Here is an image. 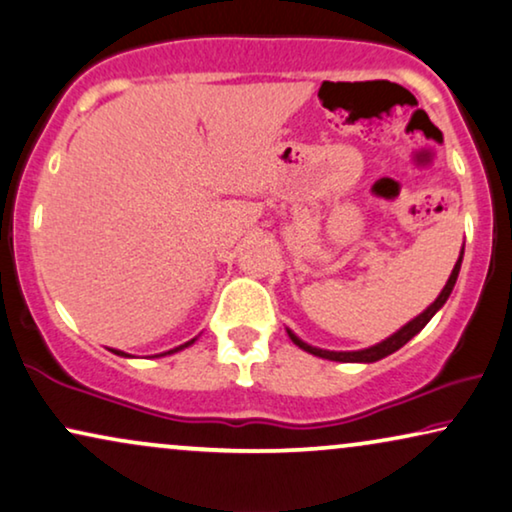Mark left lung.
Segmentation results:
<instances>
[{"mask_svg": "<svg viewBox=\"0 0 512 512\" xmlns=\"http://www.w3.org/2000/svg\"><path fill=\"white\" fill-rule=\"evenodd\" d=\"M461 260H463V250H461V257H459V260H456V264H454L452 276H449V281H447L445 288H442L438 299H435V302H433L431 306H428V309H426L424 313H421V316L410 320V323H407V325L403 327V330H398V332H395V335L384 339V342L377 344V346H370V349H363V351H323V349H316V346L304 344L302 339L292 335L290 330H288V335H290L292 342H295V344L299 346V349H304L306 353H313V356L327 358V360H339V363H374V360H381V358L391 356L393 351H398L400 346H405L407 342H410V339H412L414 335H417V332L424 330L428 320H431V318L435 316V311H438L440 306L447 302V297L452 295V290H454L456 276H459Z\"/></svg>", "mask_w": 512, "mask_h": 512, "instance_id": "left-lung-1", "label": "left lung"}]
</instances>
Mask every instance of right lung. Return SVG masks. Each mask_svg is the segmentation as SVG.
Masks as SVG:
<instances>
[{
	"instance_id": "right-lung-1",
	"label": "right lung",
	"mask_w": 512,
	"mask_h": 512,
	"mask_svg": "<svg viewBox=\"0 0 512 512\" xmlns=\"http://www.w3.org/2000/svg\"><path fill=\"white\" fill-rule=\"evenodd\" d=\"M189 344H194V339H192V342H187V344H182V346H177V349H173V351H168V353H175V351H182V349H187V346ZM114 351V349H112ZM114 353H117V356H126V353L124 351H114ZM161 356H166V353H161Z\"/></svg>"
}]
</instances>
